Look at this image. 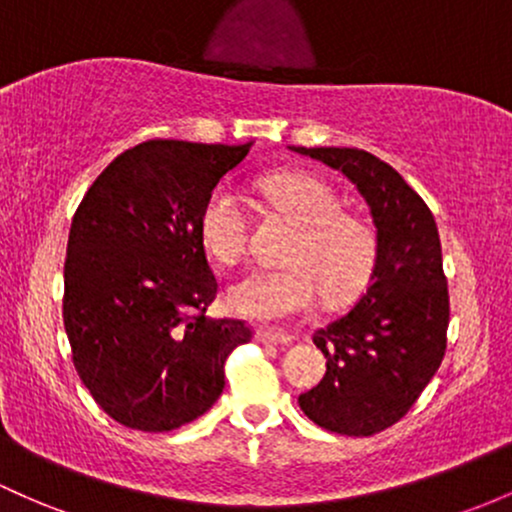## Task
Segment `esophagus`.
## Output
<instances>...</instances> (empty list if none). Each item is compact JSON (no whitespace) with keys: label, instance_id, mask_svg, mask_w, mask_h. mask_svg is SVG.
<instances>
[{"label":"esophagus","instance_id":"1","mask_svg":"<svg viewBox=\"0 0 512 512\" xmlns=\"http://www.w3.org/2000/svg\"><path fill=\"white\" fill-rule=\"evenodd\" d=\"M255 338L260 340V342H265V345H289L291 340V335H286V333H277V330H265V328H260L255 333Z\"/></svg>","mask_w":512,"mask_h":512}]
</instances>
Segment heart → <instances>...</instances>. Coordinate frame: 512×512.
<instances>
[{
  "label": "heart",
  "instance_id": "obj_1",
  "mask_svg": "<svg viewBox=\"0 0 512 512\" xmlns=\"http://www.w3.org/2000/svg\"><path fill=\"white\" fill-rule=\"evenodd\" d=\"M269 204L296 223L284 247L286 265L250 269L228 289L230 311L277 323L306 311L318 291L325 303L355 296L376 265L374 228L362 216L338 209L333 189L311 174L274 172L257 179ZM204 250L221 265H235L247 250V213L238 189L221 184L199 213Z\"/></svg>",
  "mask_w": 512,
  "mask_h": 512
}]
</instances>
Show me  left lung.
Returning a JSON list of instances; mask_svg holds the SVG:
<instances>
[{
	"instance_id": "8db88e82",
	"label": "left lung",
	"mask_w": 512,
	"mask_h": 512,
	"mask_svg": "<svg viewBox=\"0 0 512 512\" xmlns=\"http://www.w3.org/2000/svg\"><path fill=\"white\" fill-rule=\"evenodd\" d=\"M345 174L367 201L376 265L359 301L313 333L325 376L301 411L330 432L369 437L403 418L440 369L449 294L435 218L384 160L357 148H291Z\"/></svg>"
}]
</instances>
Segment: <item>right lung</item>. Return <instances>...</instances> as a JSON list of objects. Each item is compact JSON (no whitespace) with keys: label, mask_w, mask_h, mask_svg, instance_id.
Here are the masks:
<instances>
[{"label":"right lung","mask_w":512,"mask_h":512,"mask_svg":"<svg viewBox=\"0 0 512 512\" xmlns=\"http://www.w3.org/2000/svg\"><path fill=\"white\" fill-rule=\"evenodd\" d=\"M250 145L148 140L94 179L72 218L63 320L72 362L101 411L167 432L204 415L223 364L252 330L209 318L216 299L199 213Z\"/></svg>","instance_id":"right-lung-1"}]
</instances>
